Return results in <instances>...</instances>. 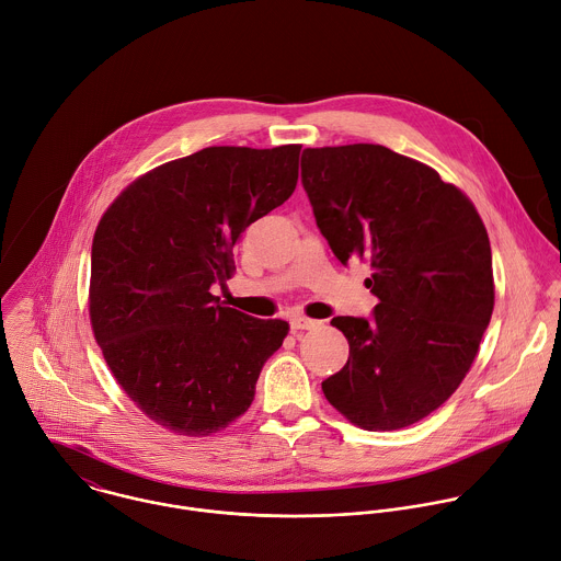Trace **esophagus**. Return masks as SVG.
I'll return each instance as SVG.
<instances>
[{"mask_svg": "<svg viewBox=\"0 0 561 561\" xmlns=\"http://www.w3.org/2000/svg\"><path fill=\"white\" fill-rule=\"evenodd\" d=\"M319 325V321H314V319H308V317H293L290 319V330L293 332H301V330H312V328H317Z\"/></svg>", "mask_w": 561, "mask_h": 561, "instance_id": "obj_1", "label": "esophagus"}]
</instances>
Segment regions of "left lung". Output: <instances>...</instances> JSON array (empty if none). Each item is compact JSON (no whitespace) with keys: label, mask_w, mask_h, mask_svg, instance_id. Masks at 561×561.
Here are the masks:
<instances>
[{"label":"left lung","mask_w":561,"mask_h":561,"mask_svg":"<svg viewBox=\"0 0 561 561\" xmlns=\"http://www.w3.org/2000/svg\"><path fill=\"white\" fill-rule=\"evenodd\" d=\"M301 184L336 260H367L379 299L369 319L330 321L350 356L321 390L363 430L410 427L458 390L491 321L486 229L438 171L383 145L308 147Z\"/></svg>","instance_id":"obj_1"}]
</instances>
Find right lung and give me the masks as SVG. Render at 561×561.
<instances>
[{
  "instance_id": "right-lung-1",
  "label": "right lung",
  "mask_w": 561,
  "mask_h": 561,
  "mask_svg": "<svg viewBox=\"0 0 561 561\" xmlns=\"http://www.w3.org/2000/svg\"><path fill=\"white\" fill-rule=\"evenodd\" d=\"M301 145L207 147L134 180L92 242L90 321L114 379L153 423L209 436L242 416L288 334L211 293L240 233L297 186Z\"/></svg>"
}]
</instances>
